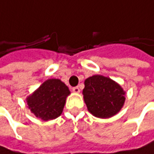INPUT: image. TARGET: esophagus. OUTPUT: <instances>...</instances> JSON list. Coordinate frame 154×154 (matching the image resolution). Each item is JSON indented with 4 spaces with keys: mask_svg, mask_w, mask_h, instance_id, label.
I'll return each instance as SVG.
<instances>
[{
    "mask_svg": "<svg viewBox=\"0 0 154 154\" xmlns=\"http://www.w3.org/2000/svg\"><path fill=\"white\" fill-rule=\"evenodd\" d=\"M72 91H73L74 93H75V94H78V93L80 92V88H79V87H75V88H72Z\"/></svg>",
    "mask_w": 154,
    "mask_h": 154,
    "instance_id": "obj_1",
    "label": "esophagus"
}]
</instances>
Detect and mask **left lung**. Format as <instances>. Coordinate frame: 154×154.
<instances>
[{"mask_svg": "<svg viewBox=\"0 0 154 154\" xmlns=\"http://www.w3.org/2000/svg\"><path fill=\"white\" fill-rule=\"evenodd\" d=\"M83 95L88 111L99 118H109L117 114L125 100L123 88L100 75L86 79Z\"/></svg>", "mask_w": 154, "mask_h": 154, "instance_id": "obj_1", "label": "left lung"}]
</instances>
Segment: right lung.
I'll use <instances>...</instances> for the list:
<instances>
[{"label": "right lung", "mask_w": 154, "mask_h": 154, "mask_svg": "<svg viewBox=\"0 0 154 154\" xmlns=\"http://www.w3.org/2000/svg\"><path fill=\"white\" fill-rule=\"evenodd\" d=\"M68 88L59 79H48L27 98L30 111L38 118L48 121L58 117L64 108Z\"/></svg>", "instance_id": "add662e5"}]
</instances>
